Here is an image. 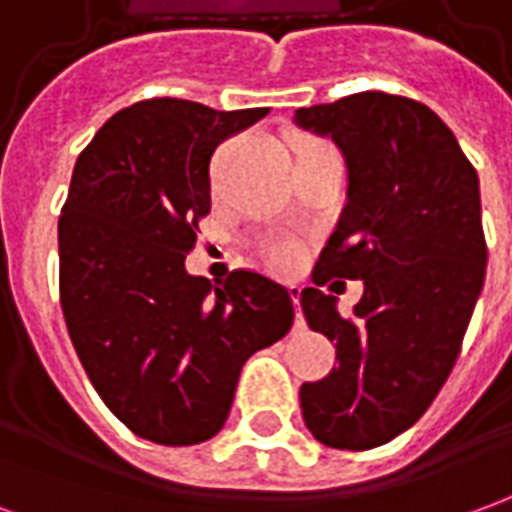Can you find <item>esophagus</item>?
Listing matches in <instances>:
<instances>
[{
    "mask_svg": "<svg viewBox=\"0 0 512 512\" xmlns=\"http://www.w3.org/2000/svg\"><path fill=\"white\" fill-rule=\"evenodd\" d=\"M288 293L293 304H296V329L304 326V315H301V285H288Z\"/></svg>",
    "mask_w": 512,
    "mask_h": 512,
    "instance_id": "34e87169",
    "label": "esophagus"
}]
</instances>
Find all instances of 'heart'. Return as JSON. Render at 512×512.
<instances>
[{
	"label": "heart",
	"instance_id": "b5f03b06",
	"mask_svg": "<svg viewBox=\"0 0 512 512\" xmlns=\"http://www.w3.org/2000/svg\"><path fill=\"white\" fill-rule=\"evenodd\" d=\"M263 257L271 266L290 268L299 260V244L288 235H274V238L263 241Z\"/></svg>",
	"mask_w": 512,
	"mask_h": 512
}]
</instances>
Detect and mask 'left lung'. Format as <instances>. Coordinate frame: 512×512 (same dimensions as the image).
I'll use <instances>...</instances> for the list:
<instances>
[{
    "instance_id": "left-lung-1",
    "label": "left lung",
    "mask_w": 512,
    "mask_h": 512,
    "mask_svg": "<svg viewBox=\"0 0 512 512\" xmlns=\"http://www.w3.org/2000/svg\"><path fill=\"white\" fill-rule=\"evenodd\" d=\"M293 123L332 139L348 169L315 288L301 290L340 365L301 384V411L326 447L370 450L411 428L455 365L488 260L480 180L441 117L411 98L356 93L301 106ZM332 276L366 282L354 316L320 290Z\"/></svg>"
}]
</instances>
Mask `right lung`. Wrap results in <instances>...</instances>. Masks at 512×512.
Listing matches in <instances>:
<instances>
[{
	"label": "right lung",
	"instance_id": "add662e5",
	"mask_svg": "<svg viewBox=\"0 0 512 512\" xmlns=\"http://www.w3.org/2000/svg\"><path fill=\"white\" fill-rule=\"evenodd\" d=\"M268 109L153 98L84 147L60 216V299L73 348L109 411L167 447L222 430L249 356L293 326L288 288L255 271L194 277L213 150Z\"/></svg>",
	"mask_w": 512,
	"mask_h": 512
}]
</instances>
